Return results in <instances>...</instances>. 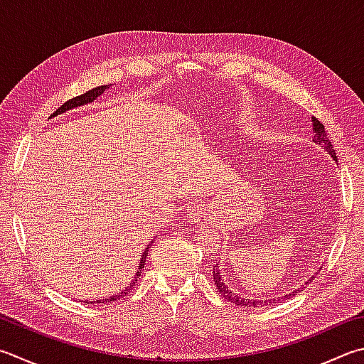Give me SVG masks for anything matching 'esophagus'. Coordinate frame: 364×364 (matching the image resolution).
Here are the masks:
<instances>
[{"label": "esophagus", "mask_w": 364, "mask_h": 364, "mask_svg": "<svg viewBox=\"0 0 364 364\" xmlns=\"http://www.w3.org/2000/svg\"><path fill=\"white\" fill-rule=\"evenodd\" d=\"M187 214H188L190 218H195V220H198V218H201V217L205 215V214H204V208H201L200 204L190 205V208L187 209Z\"/></svg>", "instance_id": "obj_1"}]
</instances>
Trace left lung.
<instances>
[{
    "label": "left lung",
    "instance_id": "1",
    "mask_svg": "<svg viewBox=\"0 0 364 364\" xmlns=\"http://www.w3.org/2000/svg\"><path fill=\"white\" fill-rule=\"evenodd\" d=\"M312 125H314V141L317 142L318 146L323 147V149L326 150V152L333 156L334 161H338V159H336V154H334V149H333V146H331V142H330V139L326 138L323 123H320L317 119L312 117ZM212 272H214V280H215L217 290L223 294L225 299H228L230 303H235L236 306H249V307H250V306L257 307V306H264V304L267 306L269 303H272V301H280V299H284V298L290 299L291 296H294V294H298V293L301 291V289H296V290H293L291 293L285 294V296L277 298V299H266V301H257V299H253V301H252V299H245V298L237 296V294L232 293V291L228 289V287H226V285L223 284L222 276H220V271H218V266H214V271H212ZM311 280H314V277H311ZM306 284H309V280H307Z\"/></svg>",
    "mask_w": 364,
    "mask_h": 364
}]
</instances>
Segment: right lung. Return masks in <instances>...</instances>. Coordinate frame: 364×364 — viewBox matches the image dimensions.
Instances as JSON below:
<instances>
[{
	"label": "right lung",
	"mask_w": 364,
	"mask_h": 364,
	"mask_svg": "<svg viewBox=\"0 0 364 364\" xmlns=\"http://www.w3.org/2000/svg\"><path fill=\"white\" fill-rule=\"evenodd\" d=\"M106 88H109L107 85H101V87H97V88H92V90H88L87 93H84V95H80V97H75V98H73V100H70V101H66L63 106L61 107H58L57 111H55L50 117H55V115H58V114H63V112H66V111H70V109H74V107H79V106H84V105H88V102H93L95 100H97L101 93H105V90ZM147 252H149V247L146 250H144V253H142V258H141V262H139V266H138V272H136V276H134V280H132V284H128V287L125 290H122L119 294H114V296H109L107 299H97V301H85L87 304H100V303H111V301H117V299H120V298H123L125 296V294L129 291V289H132V287H134L136 285V282H138V277L141 276V271L144 269V264H146V258H147Z\"/></svg>",
	"instance_id": "add662e5"
}]
</instances>
